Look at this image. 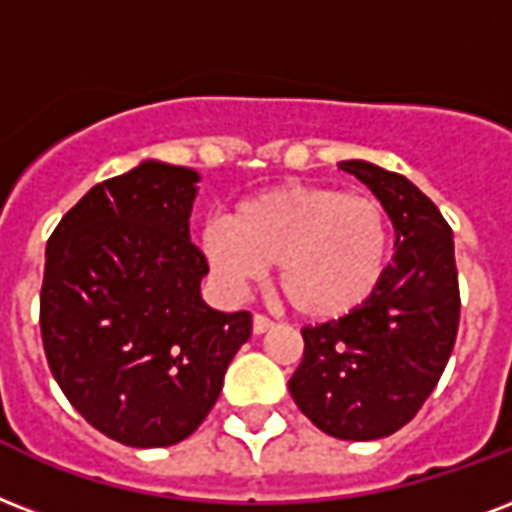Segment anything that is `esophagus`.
<instances>
[{
	"label": "esophagus",
	"mask_w": 512,
	"mask_h": 512,
	"mask_svg": "<svg viewBox=\"0 0 512 512\" xmlns=\"http://www.w3.org/2000/svg\"><path fill=\"white\" fill-rule=\"evenodd\" d=\"M273 325H276V322L265 317V314H255V319H252V330H255V335L268 333V330H271Z\"/></svg>",
	"instance_id": "34e87169"
}]
</instances>
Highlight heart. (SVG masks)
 Masks as SVG:
<instances>
[{
    "mask_svg": "<svg viewBox=\"0 0 512 512\" xmlns=\"http://www.w3.org/2000/svg\"><path fill=\"white\" fill-rule=\"evenodd\" d=\"M225 287L241 290L276 265V290L306 317L333 319L381 287L392 257V220L370 193L284 185L241 201L201 236Z\"/></svg>",
    "mask_w": 512,
    "mask_h": 512,
    "instance_id": "1",
    "label": "heart"
}]
</instances>
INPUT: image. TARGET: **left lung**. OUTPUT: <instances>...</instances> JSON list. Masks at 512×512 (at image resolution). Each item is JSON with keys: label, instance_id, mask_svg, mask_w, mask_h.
Segmentation results:
<instances>
[{"label": "left lung", "instance_id": "obj_1", "mask_svg": "<svg viewBox=\"0 0 512 512\" xmlns=\"http://www.w3.org/2000/svg\"><path fill=\"white\" fill-rule=\"evenodd\" d=\"M343 171L376 193L395 225V257L360 308L306 325L290 395L303 416L338 440H378L419 413L438 386L459 330L454 233L403 174L365 161Z\"/></svg>", "mask_w": 512, "mask_h": 512}]
</instances>
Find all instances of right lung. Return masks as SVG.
Returning a JSON list of instances; mask_svg holds the SVG:
<instances>
[{
  "label": "right lung",
  "mask_w": 512,
  "mask_h": 512,
  "mask_svg": "<svg viewBox=\"0 0 512 512\" xmlns=\"http://www.w3.org/2000/svg\"><path fill=\"white\" fill-rule=\"evenodd\" d=\"M198 174L144 161L85 193L45 249L39 330L50 373L101 435L174 446L201 427L252 314L201 300L209 263L187 217Z\"/></svg>",
  "instance_id": "add662e5"
}]
</instances>
